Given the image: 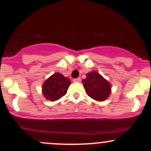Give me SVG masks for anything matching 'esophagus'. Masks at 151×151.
<instances>
[{
    "mask_svg": "<svg viewBox=\"0 0 151 151\" xmlns=\"http://www.w3.org/2000/svg\"><path fill=\"white\" fill-rule=\"evenodd\" d=\"M73 81L74 83H80L81 81V79L80 78H78L73 79Z\"/></svg>",
    "mask_w": 151,
    "mask_h": 151,
    "instance_id": "1",
    "label": "esophagus"
}]
</instances>
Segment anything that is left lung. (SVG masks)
Instances as JSON below:
<instances>
[{
	"label": "left lung",
	"mask_w": 151,
	"mask_h": 151,
	"mask_svg": "<svg viewBox=\"0 0 151 151\" xmlns=\"http://www.w3.org/2000/svg\"><path fill=\"white\" fill-rule=\"evenodd\" d=\"M82 82L88 96L96 101H104L111 95V83L96 71L88 73Z\"/></svg>",
	"instance_id": "left-lung-1"
}]
</instances>
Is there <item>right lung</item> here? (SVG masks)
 Wrapping results in <instances>:
<instances>
[{
	"instance_id": "right-lung-1",
	"label": "right lung",
	"mask_w": 151,
	"mask_h": 151,
	"mask_svg": "<svg viewBox=\"0 0 151 151\" xmlns=\"http://www.w3.org/2000/svg\"><path fill=\"white\" fill-rule=\"evenodd\" d=\"M70 84L68 78H65L60 73H55L44 81L42 93L46 100L55 101L66 94Z\"/></svg>"
}]
</instances>
